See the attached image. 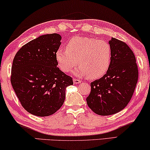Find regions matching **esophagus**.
<instances>
[{"label": "esophagus", "instance_id": "obj_1", "mask_svg": "<svg viewBox=\"0 0 150 150\" xmlns=\"http://www.w3.org/2000/svg\"><path fill=\"white\" fill-rule=\"evenodd\" d=\"M73 82L74 84H80V83H81V80L76 79V78H74Z\"/></svg>", "mask_w": 150, "mask_h": 150}]
</instances>
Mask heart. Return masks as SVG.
<instances>
[{"instance_id":"heart-1","label":"heart","mask_w":150,"mask_h":150,"mask_svg":"<svg viewBox=\"0 0 150 150\" xmlns=\"http://www.w3.org/2000/svg\"><path fill=\"white\" fill-rule=\"evenodd\" d=\"M56 60L60 69L69 72L78 64L75 74L95 80L108 71L112 61V48L104 40L84 36H74L68 41L66 48L56 50Z\"/></svg>"}]
</instances>
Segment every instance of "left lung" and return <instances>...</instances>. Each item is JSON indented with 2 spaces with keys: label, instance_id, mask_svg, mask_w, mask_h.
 <instances>
[{
  "label": "left lung",
  "instance_id": "8db88e82",
  "mask_svg": "<svg viewBox=\"0 0 150 150\" xmlns=\"http://www.w3.org/2000/svg\"><path fill=\"white\" fill-rule=\"evenodd\" d=\"M112 61L106 74L91 82L86 98L88 107L100 116L116 114L130 101L138 79L133 51L124 42L112 38Z\"/></svg>",
  "mask_w": 150,
  "mask_h": 150
}]
</instances>
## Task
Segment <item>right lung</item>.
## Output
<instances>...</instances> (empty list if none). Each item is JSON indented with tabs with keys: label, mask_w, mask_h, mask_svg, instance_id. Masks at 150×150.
Wrapping results in <instances>:
<instances>
[{
	"label": "right lung",
	"mask_w": 150,
	"mask_h": 150,
	"mask_svg": "<svg viewBox=\"0 0 150 150\" xmlns=\"http://www.w3.org/2000/svg\"><path fill=\"white\" fill-rule=\"evenodd\" d=\"M58 34H45L22 46L14 56L11 82L21 105L36 116L58 111L65 100L72 77L57 67L55 54L61 45Z\"/></svg>",
	"instance_id": "right-lung-1"
}]
</instances>
